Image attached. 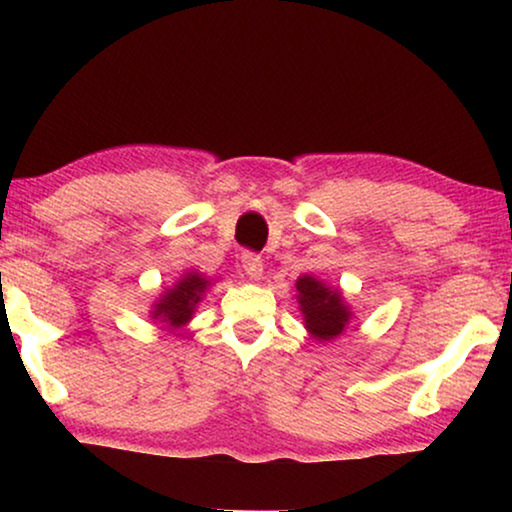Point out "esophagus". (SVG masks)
<instances>
[{
	"label": "esophagus",
	"mask_w": 512,
	"mask_h": 512,
	"mask_svg": "<svg viewBox=\"0 0 512 512\" xmlns=\"http://www.w3.org/2000/svg\"><path fill=\"white\" fill-rule=\"evenodd\" d=\"M242 268L251 279H261L263 277V258L254 254V251H244V254H242Z\"/></svg>",
	"instance_id": "obj_1"
}]
</instances>
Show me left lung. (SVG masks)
I'll use <instances>...</instances> for the list:
<instances>
[{"instance_id": "1", "label": "left lung", "mask_w": 512, "mask_h": 512, "mask_svg": "<svg viewBox=\"0 0 512 512\" xmlns=\"http://www.w3.org/2000/svg\"><path fill=\"white\" fill-rule=\"evenodd\" d=\"M296 291L300 312H303L305 319V328L310 331L312 338L326 342L342 335L349 319H352V312L345 305L340 289L326 286L312 275H303L298 277Z\"/></svg>"}]
</instances>
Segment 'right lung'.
I'll use <instances>...</instances> for the list:
<instances>
[{"instance_id": "right-lung-1", "label": "right lung", "mask_w": 512, "mask_h": 512, "mask_svg": "<svg viewBox=\"0 0 512 512\" xmlns=\"http://www.w3.org/2000/svg\"><path fill=\"white\" fill-rule=\"evenodd\" d=\"M209 279L200 272H186L172 289H167L156 303H153L151 317L163 321L167 328H181L193 319V312L205 296Z\"/></svg>"}]
</instances>
